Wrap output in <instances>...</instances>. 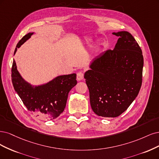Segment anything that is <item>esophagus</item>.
Returning a JSON list of instances; mask_svg holds the SVG:
<instances>
[{
  "label": "esophagus",
  "mask_w": 159,
  "mask_h": 159,
  "mask_svg": "<svg viewBox=\"0 0 159 159\" xmlns=\"http://www.w3.org/2000/svg\"><path fill=\"white\" fill-rule=\"evenodd\" d=\"M76 79L78 80H81L84 79V74L82 72H79L76 74Z\"/></svg>",
  "instance_id": "obj_1"
}]
</instances>
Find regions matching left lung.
<instances>
[{"mask_svg": "<svg viewBox=\"0 0 159 159\" xmlns=\"http://www.w3.org/2000/svg\"><path fill=\"white\" fill-rule=\"evenodd\" d=\"M119 37L113 50L94 58L84 79L92 109L105 117L121 115L137 96L142 84L143 56L128 32L112 33Z\"/></svg>", "mask_w": 159, "mask_h": 159, "instance_id": "left-lung-1", "label": "left lung"}]
</instances>
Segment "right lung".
Masks as SVG:
<instances>
[{"label": "right lung", "instance_id": "right-lung-1", "mask_svg": "<svg viewBox=\"0 0 159 159\" xmlns=\"http://www.w3.org/2000/svg\"><path fill=\"white\" fill-rule=\"evenodd\" d=\"M33 33H28L20 40L14 53ZM75 73L61 75L49 83L32 86L19 73L14 59L12 66V82L15 91L26 108L35 116L44 120L55 119L64 111L70 90L77 83Z\"/></svg>", "mask_w": 159, "mask_h": 159}]
</instances>
